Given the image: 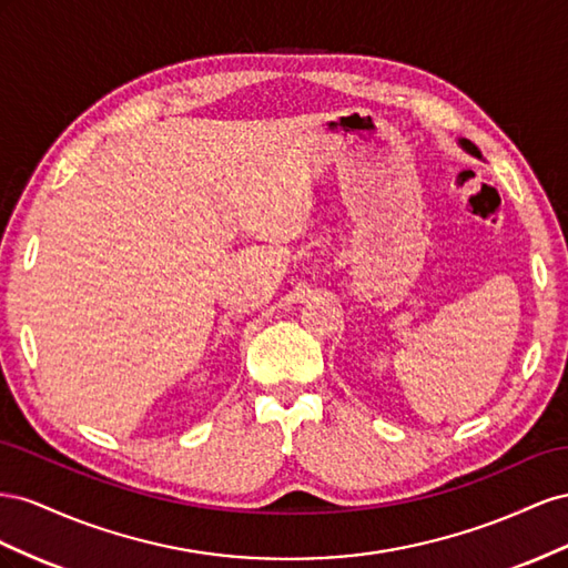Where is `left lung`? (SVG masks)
<instances>
[{
	"label": "left lung",
	"instance_id": "1",
	"mask_svg": "<svg viewBox=\"0 0 568 568\" xmlns=\"http://www.w3.org/2000/svg\"><path fill=\"white\" fill-rule=\"evenodd\" d=\"M462 148H464L466 152H471L474 156H480V152H478L476 144H471V142H468V140H462Z\"/></svg>",
	"mask_w": 568,
	"mask_h": 568
}]
</instances>
